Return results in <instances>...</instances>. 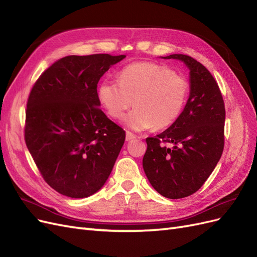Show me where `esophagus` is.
I'll list each match as a JSON object with an SVG mask.
<instances>
[{
  "mask_svg": "<svg viewBox=\"0 0 257 257\" xmlns=\"http://www.w3.org/2000/svg\"><path fill=\"white\" fill-rule=\"evenodd\" d=\"M136 136L134 134H132L131 132H126V136H125V139L126 142H130V141H133V139H135Z\"/></svg>",
  "mask_w": 257,
  "mask_h": 257,
  "instance_id": "1",
  "label": "esophagus"
}]
</instances>
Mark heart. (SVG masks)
Returning <instances> with one entry per match:
<instances>
[{"label": "heart", "instance_id": "b5f03b06", "mask_svg": "<svg viewBox=\"0 0 257 257\" xmlns=\"http://www.w3.org/2000/svg\"><path fill=\"white\" fill-rule=\"evenodd\" d=\"M189 81L172 68L155 62H135L123 67L119 81L105 78L97 89L99 103L113 119H122L133 131L164 128L175 123L186 103Z\"/></svg>", "mask_w": 257, "mask_h": 257}]
</instances>
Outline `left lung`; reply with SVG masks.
Returning <instances> with one entry per match:
<instances>
[{"label": "left lung", "mask_w": 257, "mask_h": 257, "mask_svg": "<svg viewBox=\"0 0 257 257\" xmlns=\"http://www.w3.org/2000/svg\"><path fill=\"white\" fill-rule=\"evenodd\" d=\"M165 59L181 60L190 68V97L175 123L146 139L143 166L161 195L178 199L197 192L219 162L224 149L225 105L217 82L198 61L186 54ZM166 143L174 147L168 148Z\"/></svg>", "instance_id": "left-lung-1"}]
</instances>
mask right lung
<instances>
[{
    "mask_svg": "<svg viewBox=\"0 0 257 257\" xmlns=\"http://www.w3.org/2000/svg\"><path fill=\"white\" fill-rule=\"evenodd\" d=\"M124 58L64 57L46 69L30 92L26 145L44 180L62 195L88 197L111 173L125 132L99 109L97 83Z\"/></svg>",
    "mask_w": 257,
    "mask_h": 257,
    "instance_id": "right-lung-1",
    "label": "right lung"
}]
</instances>
